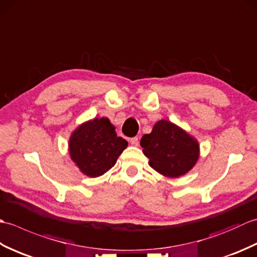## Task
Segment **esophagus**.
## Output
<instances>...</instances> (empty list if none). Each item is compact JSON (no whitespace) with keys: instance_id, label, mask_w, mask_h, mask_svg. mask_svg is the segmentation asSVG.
I'll list each match as a JSON object with an SVG mask.
<instances>
[{"instance_id":"1","label":"esophagus","mask_w":257,"mask_h":257,"mask_svg":"<svg viewBox=\"0 0 257 257\" xmlns=\"http://www.w3.org/2000/svg\"><path fill=\"white\" fill-rule=\"evenodd\" d=\"M130 144H132L133 146L137 147V146L139 145V139H138V137H134V138L130 139Z\"/></svg>"}]
</instances>
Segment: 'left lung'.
Segmentation results:
<instances>
[{
  "label": "left lung",
  "instance_id": "left-lung-1",
  "mask_svg": "<svg viewBox=\"0 0 257 257\" xmlns=\"http://www.w3.org/2000/svg\"><path fill=\"white\" fill-rule=\"evenodd\" d=\"M149 166L169 178H178L190 171L199 159L198 141L168 120L158 121L152 132L140 141Z\"/></svg>",
  "mask_w": 257,
  "mask_h": 257
}]
</instances>
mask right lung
<instances>
[{"instance_id":"right-lung-1","label":"right lung","mask_w":257,"mask_h":257,"mask_svg":"<svg viewBox=\"0 0 257 257\" xmlns=\"http://www.w3.org/2000/svg\"><path fill=\"white\" fill-rule=\"evenodd\" d=\"M128 143L118 137L108 118L89 120L75 130L69 139V155L86 176H102L116 163Z\"/></svg>"}]
</instances>
